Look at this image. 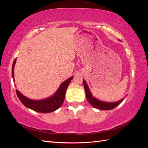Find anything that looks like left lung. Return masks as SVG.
Wrapping results in <instances>:
<instances>
[{
  "label": "left lung",
  "instance_id": "left-lung-1",
  "mask_svg": "<svg viewBox=\"0 0 148 148\" xmlns=\"http://www.w3.org/2000/svg\"><path fill=\"white\" fill-rule=\"evenodd\" d=\"M83 84H84V88L85 89V92H86L87 100L89 102V104L92 105V107H95V108L100 109V110H111L115 108V107H116L117 106H119L123 100V99H122L118 102H103V101H99L95 97L92 96V94L91 93L90 91H89V89L88 86L86 82H85L84 79H83Z\"/></svg>",
  "mask_w": 148,
  "mask_h": 148
}]
</instances>
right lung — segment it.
Segmentation results:
<instances>
[{"label": "right lung", "instance_id": "add662e5", "mask_svg": "<svg viewBox=\"0 0 148 148\" xmlns=\"http://www.w3.org/2000/svg\"><path fill=\"white\" fill-rule=\"evenodd\" d=\"M16 59V58L13 62L12 69V75L13 82H14V66ZM73 78V77H71L65 80L60 84L59 88L57 89L54 95L39 101L32 100L23 96L17 89L16 90V92L18 97L22 102V104L27 107L28 108L41 113L52 112L59 109L63 104L66 90Z\"/></svg>", "mask_w": 148, "mask_h": 148}]
</instances>
